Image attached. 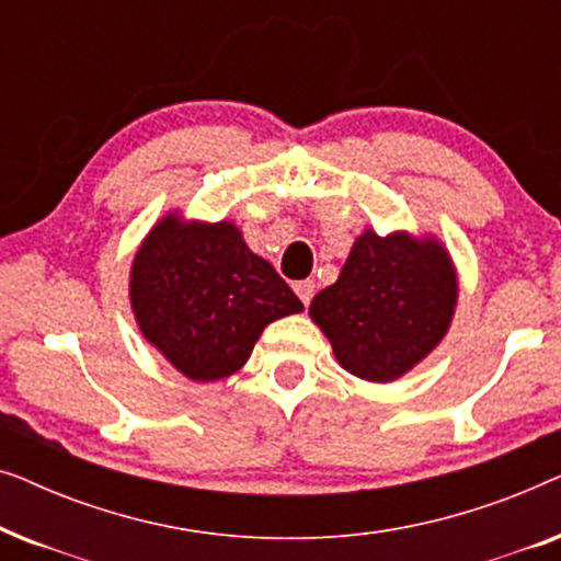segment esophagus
<instances>
[{"label": "esophagus", "mask_w": 561, "mask_h": 561, "mask_svg": "<svg viewBox=\"0 0 561 561\" xmlns=\"http://www.w3.org/2000/svg\"><path fill=\"white\" fill-rule=\"evenodd\" d=\"M294 290L298 294V298H301V301H304V306H309V304H311V298H313V294H317V283H313L311 278L298 280L296 286H294Z\"/></svg>", "instance_id": "1"}]
</instances>
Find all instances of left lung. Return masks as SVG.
Here are the masks:
<instances>
[{
    "mask_svg": "<svg viewBox=\"0 0 561 561\" xmlns=\"http://www.w3.org/2000/svg\"><path fill=\"white\" fill-rule=\"evenodd\" d=\"M457 273L434 237L367 229L332 286L309 306L344 370L390 382L444 340L457 306Z\"/></svg>",
    "mask_w": 561,
    "mask_h": 561,
    "instance_id": "1",
    "label": "left lung"
}]
</instances>
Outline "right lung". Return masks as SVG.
I'll return each instance as SVG.
<instances>
[{
    "instance_id": "add662e5",
    "label": "right lung",
    "mask_w": 561,
    "mask_h": 561,
    "mask_svg": "<svg viewBox=\"0 0 561 561\" xmlns=\"http://www.w3.org/2000/svg\"><path fill=\"white\" fill-rule=\"evenodd\" d=\"M137 327L191 380H221L248 363L263 329L304 304L255 255L232 221H183L150 229L129 273Z\"/></svg>"
}]
</instances>
